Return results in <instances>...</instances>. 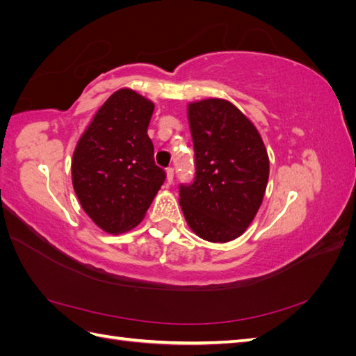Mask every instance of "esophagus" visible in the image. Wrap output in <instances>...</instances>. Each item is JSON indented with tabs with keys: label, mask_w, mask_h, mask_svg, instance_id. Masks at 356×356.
<instances>
[{
	"label": "esophagus",
	"mask_w": 356,
	"mask_h": 356,
	"mask_svg": "<svg viewBox=\"0 0 356 356\" xmlns=\"http://www.w3.org/2000/svg\"><path fill=\"white\" fill-rule=\"evenodd\" d=\"M166 181H168V184H172V181H174V168L172 166H169L166 169Z\"/></svg>",
	"instance_id": "34e87169"
}]
</instances>
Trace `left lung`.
Masks as SVG:
<instances>
[{"mask_svg":"<svg viewBox=\"0 0 356 356\" xmlns=\"http://www.w3.org/2000/svg\"><path fill=\"white\" fill-rule=\"evenodd\" d=\"M195 178L179 186V204L197 236L229 242L245 232L263 202L268 157L255 126L224 99L188 105Z\"/></svg>","mask_w":356,"mask_h":356,"instance_id":"1","label":"left lung"}]
</instances>
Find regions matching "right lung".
I'll use <instances>...</instances> for the list:
<instances>
[{"label": "right lung", "instance_id": "obj_1", "mask_svg": "<svg viewBox=\"0 0 356 356\" xmlns=\"http://www.w3.org/2000/svg\"><path fill=\"white\" fill-rule=\"evenodd\" d=\"M153 111V102L144 96L117 90L96 113L74 152L75 195L93 222L108 233L135 227L166 179L147 135Z\"/></svg>", "mask_w": 356, "mask_h": 356}]
</instances>
